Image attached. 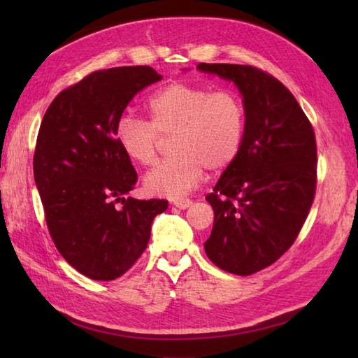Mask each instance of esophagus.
Returning a JSON list of instances; mask_svg holds the SVG:
<instances>
[{
    "label": "esophagus",
    "mask_w": 358,
    "mask_h": 358,
    "mask_svg": "<svg viewBox=\"0 0 358 358\" xmlns=\"http://www.w3.org/2000/svg\"><path fill=\"white\" fill-rule=\"evenodd\" d=\"M192 201L187 200V199H181V200H175L173 201V206L178 208V209H187L189 206H191Z\"/></svg>",
    "instance_id": "esophagus-1"
}]
</instances>
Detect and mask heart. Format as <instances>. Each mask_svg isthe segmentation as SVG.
<instances>
[{
  "instance_id": "obj_1",
  "label": "heart",
  "mask_w": 358,
  "mask_h": 358,
  "mask_svg": "<svg viewBox=\"0 0 358 358\" xmlns=\"http://www.w3.org/2000/svg\"><path fill=\"white\" fill-rule=\"evenodd\" d=\"M144 110L148 121L124 117L117 141L131 162H157L163 138L172 136L175 154L157 164L144 187L150 194L181 199L200 185L206 167L218 172L231 166L243 144L245 106L232 90H214L187 81H173L152 95Z\"/></svg>"
}]
</instances>
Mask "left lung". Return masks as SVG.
<instances>
[{
    "label": "left lung",
    "mask_w": 358,
    "mask_h": 358,
    "mask_svg": "<svg viewBox=\"0 0 358 358\" xmlns=\"http://www.w3.org/2000/svg\"><path fill=\"white\" fill-rule=\"evenodd\" d=\"M196 67L234 81L246 113L238 155L206 196L214 226L204 250L220 269L250 275L275 263L306 222L317 187L315 134L295 96L268 72Z\"/></svg>",
    "instance_id": "obj_1"
}]
</instances>
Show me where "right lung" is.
Segmentation results:
<instances>
[{
    "instance_id": "add662e5",
    "label": "right lung",
    "mask_w": 358,
    "mask_h": 358,
    "mask_svg": "<svg viewBox=\"0 0 358 358\" xmlns=\"http://www.w3.org/2000/svg\"><path fill=\"white\" fill-rule=\"evenodd\" d=\"M159 80L149 66L95 71L59 92L41 121L34 177L45 223L64 260L92 280L131 269L167 209V200L124 199L138 177L117 141L127 104Z\"/></svg>"
}]
</instances>
